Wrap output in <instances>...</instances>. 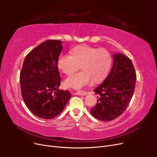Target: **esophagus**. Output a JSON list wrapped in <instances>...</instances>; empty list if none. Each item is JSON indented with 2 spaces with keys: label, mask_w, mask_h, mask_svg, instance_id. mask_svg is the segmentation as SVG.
I'll return each mask as SVG.
<instances>
[{
  "label": "esophagus",
  "mask_w": 157,
  "mask_h": 157,
  "mask_svg": "<svg viewBox=\"0 0 157 157\" xmlns=\"http://www.w3.org/2000/svg\"><path fill=\"white\" fill-rule=\"evenodd\" d=\"M77 94L79 95V96H86V95L88 94V92L86 91H85V90H78V91L77 92Z\"/></svg>",
  "instance_id": "1"
}]
</instances>
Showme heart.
<instances>
[{"label": "heart", "instance_id": "obj_1", "mask_svg": "<svg viewBox=\"0 0 157 157\" xmlns=\"http://www.w3.org/2000/svg\"><path fill=\"white\" fill-rule=\"evenodd\" d=\"M71 56L61 54L58 58V67L65 75H71L80 69L82 71L72 75L65 80L67 87L80 88L91 83H99L107 75L112 64V55L105 48L79 45L70 51Z\"/></svg>", "mask_w": 157, "mask_h": 157}]
</instances>
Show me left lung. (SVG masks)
<instances>
[{"label":"left lung","instance_id":"8db88e82","mask_svg":"<svg viewBox=\"0 0 157 157\" xmlns=\"http://www.w3.org/2000/svg\"><path fill=\"white\" fill-rule=\"evenodd\" d=\"M136 73L132 61L126 56L113 55L111 71L103 82L94 91L98 95L92 115L101 121H110L125 111L134 95Z\"/></svg>","mask_w":157,"mask_h":157}]
</instances>
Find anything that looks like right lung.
<instances>
[{
    "instance_id": "right-lung-1",
    "label": "right lung",
    "mask_w": 157,
    "mask_h": 157,
    "mask_svg": "<svg viewBox=\"0 0 157 157\" xmlns=\"http://www.w3.org/2000/svg\"><path fill=\"white\" fill-rule=\"evenodd\" d=\"M62 48L61 40L42 42L26 56L20 72L23 101L32 113L44 119L59 115L71 98L68 90L58 89V58Z\"/></svg>"
}]
</instances>
